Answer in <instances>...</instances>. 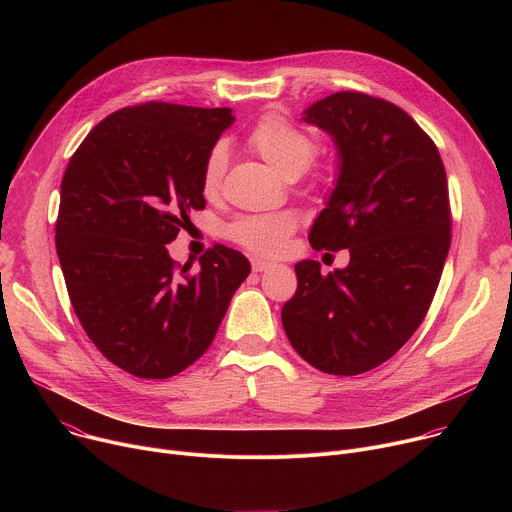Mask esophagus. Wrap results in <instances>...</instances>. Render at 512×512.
Here are the masks:
<instances>
[{
  "label": "esophagus",
  "instance_id": "1",
  "mask_svg": "<svg viewBox=\"0 0 512 512\" xmlns=\"http://www.w3.org/2000/svg\"><path fill=\"white\" fill-rule=\"evenodd\" d=\"M251 267H253V271H255V273H261V271H267V269L271 267V263L255 257V259H251Z\"/></svg>",
  "mask_w": 512,
  "mask_h": 512
}]
</instances>
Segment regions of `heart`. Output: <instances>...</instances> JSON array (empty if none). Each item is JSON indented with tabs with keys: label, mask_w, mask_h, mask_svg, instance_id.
Instances as JSON below:
<instances>
[{
	"label": "heart",
	"mask_w": 512,
	"mask_h": 512,
	"mask_svg": "<svg viewBox=\"0 0 512 512\" xmlns=\"http://www.w3.org/2000/svg\"><path fill=\"white\" fill-rule=\"evenodd\" d=\"M247 143L253 152L287 178L302 174L318 152L316 139L277 111H269L257 119L247 135ZM225 168L227 152L223 145H214L200 170V192L204 198H216L221 192ZM294 229L296 223L289 214H249L227 227V237L251 253L277 255L285 249Z\"/></svg>",
	"instance_id": "b5f03b06"
}]
</instances>
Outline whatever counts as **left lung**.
<instances>
[{
	"label": "left lung",
	"mask_w": 512,
	"mask_h": 512,
	"mask_svg": "<svg viewBox=\"0 0 512 512\" xmlns=\"http://www.w3.org/2000/svg\"><path fill=\"white\" fill-rule=\"evenodd\" d=\"M336 143V188L310 231L316 251H350L322 275L296 263L298 289L283 330L322 373L352 377L389 360L419 328L452 241L444 162L431 137L397 105L340 91L304 111Z\"/></svg>",
	"instance_id": "8db88e82"
}]
</instances>
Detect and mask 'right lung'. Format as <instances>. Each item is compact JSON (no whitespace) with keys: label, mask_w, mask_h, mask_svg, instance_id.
I'll return each mask as SVG.
<instances>
[{"label":"right lung","mask_w":512,"mask_h":512,"mask_svg":"<svg viewBox=\"0 0 512 512\" xmlns=\"http://www.w3.org/2000/svg\"><path fill=\"white\" fill-rule=\"evenodd\" d=\"M233 121L229 107H125L97 123L66 166L56 253L68 298L99 352L133 377L188 369L251 271L225 245L208 249L198 271L166 247L204 208L202 162Z\"/></svg>","instance_id":"right-lung-1"}]
</instances>
